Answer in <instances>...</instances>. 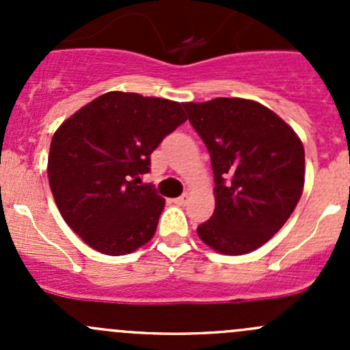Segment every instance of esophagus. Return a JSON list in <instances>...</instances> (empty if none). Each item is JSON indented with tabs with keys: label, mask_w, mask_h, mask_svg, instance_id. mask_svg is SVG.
<instances>
[{
	"label": "esophagus",
	"mask_w": 350,
	"mask_h": 350,
	"mask_svg": "<svg viewBox=\"0 0 350 350\" xmlns=\"http://www.w3.org/2000/svg\"><path fill=\"white\" fill-rule=\"evenodd\" d=\"M188 200H189V195H188V193H185V195H183V196L176 198L174 203H176V204H179V206H185V204L188 203Z\"/></svg>",
	"instance_id": "34e87169"
}]
</instances>
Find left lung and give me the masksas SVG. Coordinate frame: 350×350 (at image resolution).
Masks as SVG:
<instances>
[{
	"mask_svg": "<svg viewBox=\"0 0 350 350\" xmlns=\"http://www.w3.org/2000/svg\"><path fill=\"white\" fill-rule=\"evenodd\" d=\"M206 146L215 211L196 228L206 245L242 256L266 243L291 217L305 185V149L295 130L243 98L183 103Z\"/></svg>",
	"mask_w": 350,
	"mask_h": 350,
	"instance_id": "8db88e82",
	"label": "left lung"
}]
</instances>
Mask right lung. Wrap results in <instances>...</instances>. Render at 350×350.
<instances>
[{
    "label": "right lung",
    "mask_w": 350,
    "mask_h": 350,
    "mask_svg": "<svg viewBox=\"0 0 350 350\" xmlns=\"http://www.w3.org/2000/svg\"><path fill=\"white\" fill-rule=\"evenodd\" d=\"M183 105L109 91L54 133L49 185L66 224L94 250L125 256L154 237L164 198L139 185L150 154L186 122Z\"/></svg>",
    "instance_id": "right-lung-1"
}]
</instances>
